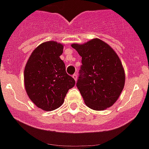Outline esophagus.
I'll list each match as a JSON object with an SVG mask.
<instances>
[{"label": "esophagus", "mask_w": 149, "mask_h": 149, "mask_svg": "<svg viewBox=\"0 0 149 149\" xmlns=\"http://www.w3.org/2000/svg\"><path fill=\"white\" fill-rule=\"evenodd\" d=\"M72 77H73V79H74L75 80L77 81V73H74V74L72 75Z\"/></svg>", "instance_id": "1"}]
</instances>
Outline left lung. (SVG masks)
<instances>
[{
	"instance_id": "1",
	"label": "left lung",
	"mask_w": 149,
	"mask_h": 149,
	"mask_svg": "<svg viewBox=\"0 0 149 149\" xmlns=\"http://www.w3.org/2000/svg\"><path fill=\"white\" fill-rule=\"evenodd\" d=\"M71 46L82 56L77 86L86 106L94 110L112 106L119 97L125 80L123 64L116 53L98 38Z\"/></svg>"
}]
</instances>
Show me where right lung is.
I'll list each match as a JSON object with an SVG mask.
<instances>
[{
  "instance_id": "1",
  "label": "right lung",
  "mask_w": 149,
  "mask_h": 149,
  "mask_svg": "<svg viewBox=\"0 0 149 149\" xmlns=\"http://www.w3.org/2000/svg\"><path fill=\"white\" fill-rule=\"evenodd\" d=\"M63 45L56 41L41 43L33 51L24 69V86L33 103L44 111L59 108L70 89L75 86L74 79L66 72L60 58Z\"/></svg>"
}]
</instances>
